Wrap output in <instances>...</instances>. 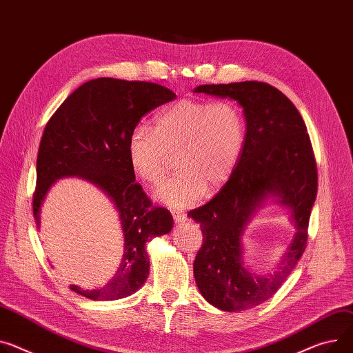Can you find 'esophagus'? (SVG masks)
<instances>
[{
    "label": "esophagus",
    "mask_w": 353,
    "mask_h": 353,
    "mask_svg": "<svg viewBox=\"0 0 353 353\" xmlns=\"http://www.w3.org/2000/svg\"><path fill=\"white\" fill-rule=\"evenodd\" d=\"M172 214H174V221H175V223H183V222H186V214H185V213L178 212V210H174V212H172Z\"/></svg>",
    "instance_id": "obj_1"
}]
</instances>
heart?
Here are the masks:
<instances>
[{
	"label": "heart",
	"instance_id": "obj_1",
	"mask_svg": "<svg viewBox=\"0 0 353 353\" xmlns=\"http://www.w3.org/2000/svg\"><path fill=\"white\" fill-rule=\"evenodd\" d=\"M245 143V121L230 101L181 99L157 114L154 130L135 125L127 140L132 174L147 185L164 179L170 155L176 176L161 185L155 198L171 208L198 203L229 181Z\"/></svg>",
	"mask_w": 353,
	"mask_h": 353
}]
</instances>
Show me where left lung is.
<instances>
[{"label": "left lung", "mask_w": 353, "mask_h": 353, "mask_svg": "<svg viewBox=\"0 0 353 353\" xmlns=\"http://www.w3.org/2000/svg\"><path fill=\"white\" fill-rule=\"evenodd\" d=\"M194 93L232 99L243 108L245 143L232 176L188 216L203 233L194 263L202 296L222 311H245L273 296L305 250L318 183L312 147L295 105L273 86L248 80L201 85ZM270 204L289 210L294 234L274 271L256 274L245 264L242 239L255 213Z\"/></svg>", "instance_id": "left-lung-1"}]
</instances>
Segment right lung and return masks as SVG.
<instances>
[{
	"instance_id": "1",
	"label": "right lung",
	"mask_w": 353,
	"mask_h": 353,
	"mask_svg": "<svg viewBox=\"0 0 353 353\" xmlns=\"http://www.w3.org/2000/svg\"><path fill=\"white\" fill-rule=\"evenodd\" d=\"M174 99V92L155 83L99 77L76 89L45 127L37 158V228L50 188L70 176L100 189L121 226L123 256L112 280L93 290L70 285L90 300L114 301L139 291L150 274L147 243L174 228L170 210L152 206L127 159L130 131L144 114Z\"/></svg>"
}]
</instances>
